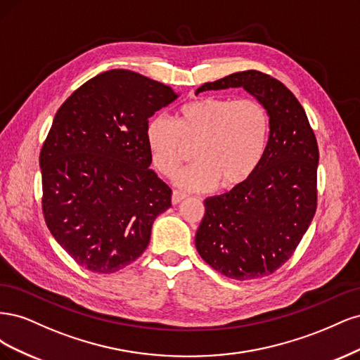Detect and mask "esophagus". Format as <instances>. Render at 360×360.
<instances>
[{
	"mask_svg": "<svg viewBox=\"0 0 360 360\" xmlns=\"http://www.w3.org/2000/svg\"><path fill=\"white\" fill-rule=\"evenodd\" d=\"M186 198H188L186 193H181V192H179V191H174V192H172V197H171V202H172L174 205H177V204H180L183 200H186Z\"/></svg>",
	"mask_w": 360,
	"mask_h": 360,
	"instance_id": "1",
	"label": "esophagus"
}]
</instances>
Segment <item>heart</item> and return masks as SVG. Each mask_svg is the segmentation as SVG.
I'll list each match as a JSON object with an SVG mask.
<instances>
[{
    "mask_svg": "<svg viewBox=\"0 0 360 360\" xmlns=\"http://www.w3.org/2000/svg\"><path fill=\"white\" fill-rule=\"evenodd\" d=\"M270 122L255 99L200 97L179 108L176 120L156 117L147 126V146L156 169L172 179L191 158L193 167L177 177L195 192L234 189L254 176L264 158Z\"/></svg>",
    "mask_w": 360,
    "mask_h": 360,
    "instance_id": "1",
    "label": "heart"
}]
</instances>
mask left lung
I'll return each instance as SVG.
<instances>
[{
    "label": "left lung",
    "mask_w": 360,
    "mask_h": 360,
    "mask_svg": "<svg viewBox=\"0 0 360 360\" xmlns=\"http://www.w3.org/2000/svg\"><path fill=\"white\" fill-rule=\"evenodd\" d=\"M243 86L266 108L270 134L254 176L204 201L195 246L207 264L237 279L271 275L287 263L317 210V138L307 112L270 75L245 70L205 82L207 90Z\"/></svg>",
    "instance_id": "left-lung-1"
}]
</instances>
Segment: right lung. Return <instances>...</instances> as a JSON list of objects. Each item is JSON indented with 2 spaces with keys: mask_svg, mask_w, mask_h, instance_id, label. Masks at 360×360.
<instances>
[{
  "mask_svg": "<svg viewBox=\"0 0 360 360\" xmlns=\"http://www.w3.org/2000/svg\"><path fill=\"white\" fill-rule=\"evenodd\" d=\"M171 86L114 69L64 102L40 151L41 210L60 246L84 269L114 274L141 257L171 189L150 169L148 118Z\"/></svg>",
  "mask_w": 360,
  "mask_h": 360,
  "instance_id": "add662e5",
  "label": "right lung"
}]
</instances>
